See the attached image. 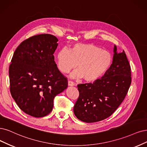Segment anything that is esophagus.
Returning <instances> with one entry per match:
<instances>
[{"mask_svg": "<svg viewBox=\"0 0 147 147\" xmlns=\"http://www.w3.org/2000/svg\"><path fill=\"white\" fill-rule=\"evenodd\" d=\"M68 86H74V84L73 82H72V81H68Z\"/></svg>", "mask_w": 147, "mask_h": 147, "instance_id": "obj_1", "label": "esophagus"}]
</instances>
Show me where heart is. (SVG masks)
Returning <instances> with one entry per match:
<instances>
[{
	"label": "heart",
	"mask_w": 147,
	"mask_h": 147,
	"mask_svg": "<svg viewBox=\"0 0 147 147\" xmlns=\"http://www.w3.org/2000/svg\"><path fill=\"white\" fill-rule=\"evenodd\" d=\"M59 69L63 73L78 66L71 78H84L86 82H93L102 77L110 67L112 56L110 52L90 43H76L69 50L62 49L57 56Z\"/></svg>",
	"instance_id": "1"
}]
</instances>
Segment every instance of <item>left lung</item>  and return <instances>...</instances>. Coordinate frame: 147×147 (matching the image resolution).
<instances>
[{
    "label": "left lung",
    "instance_id": "8db88e82",
    "mask_svg": "<svg viewBox=\"0 0 147 147\" xmlns=\"http://www.w3.org/2000/svg\"><path fill=\"white\" fill-rule=\"evenodd\" d=\"M113 62L101 79L79 84L74 113L80 121L93 123L110 117L121 104L131 85V68L125 53L113 49Z\"/></svg>",
    "mask_w": 147,
    "mask_h": 147
}]
</instances>
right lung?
I'll return each instance as SVG.
<instances>
[{
	"label": "right lung",
	"mask_w": 147,
	"mask_h": 147,
	"mask_svg": "<svg viewBox=\"0 0 147 147\" xmlns=\"http://www.w3.org/2000/svg\"><path fill=\"white\" fill-rule=\"evenodd\" d=\"M57 42L51 34L31 37L16 48L9 65L11 94L20 109L32 117L48 115L54 97L68 86L54 61Z\"/></svg>",
	"instance_id": "1"
}]
</instances>
